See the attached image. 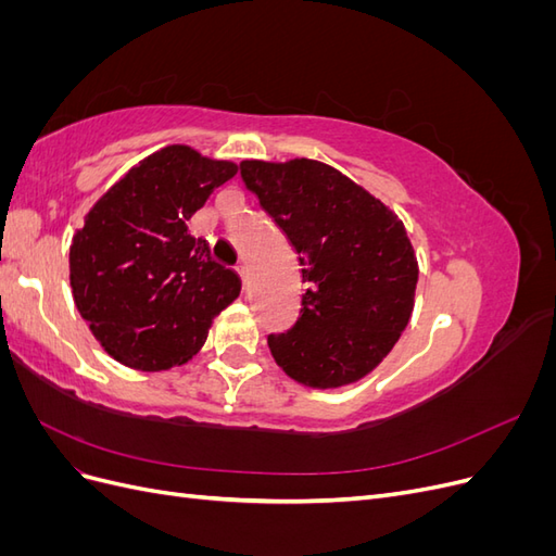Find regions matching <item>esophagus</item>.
Listing matches in <instances>:
<instances>
[{
	"label": "esophagus",
	"mask_w": 556,
	"mask_h": 556,
	"mask_svg": "<svg viewBox=\"0 0 556 556\" xmlns=\"http://www.w3.org/2000/svg\"><path fill=\"white\" fill-rule=\"evenodd\" d=\"M237 274H239V278H241V285L245 288V282H248V266H245V264H239V266H237Z\"/></svg>",
	"instance_id": "34e87169"
}]
</instances>
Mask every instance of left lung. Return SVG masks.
<instances>
[{
    "mask_svg": "<svg viewBox=\"0 0 556 556\" xmlns=\"http://www.w3.org/2000/svg\"><path fill=\"white\" fill-rule=\"evenodd\" d=\"M241 178L294 248L306 285L294 327L268 336L276 364L313 390L362 380L415 306L419 268L406 227L325 162L243 160Z\"/></svg>",
    "mask_w": 556,
    "mask_h": 556,
    "instance_id": "8db88e82",
    "label": "left lung"
}]
</instances>
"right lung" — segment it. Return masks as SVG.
<instances>
[{"label": "right lung", "mask_w": 556, "mask_h": 556, "mask_svg": "<svg viewBox=\"0 0 556 556\" xmlns=\"http://www.w3.org/2000/svg\"><path fill=\"white\" fill-rule=\"evenodd\" d=\"M239 164L174 143L115 180L70 248L80 317L109 355L134 371H169L206 343L213 317L241 292L239 276L188 231L190 217Z\"/></svg>", "instance_id": "1"}]
</instances>
